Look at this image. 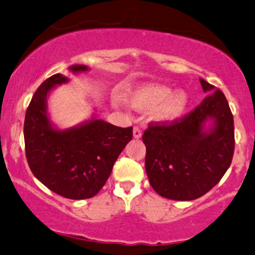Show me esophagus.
<instances>
[{"mask_svg": "<svg viewBox=\"0 0 255 255\" xmlns=\"http://www.w3.org/2000/svg\"><path fill=\"white\" fill-rule=\"evenodd\" d=\"M132 133H133V137H135V138H139V137H141V136H142L141 128H137V127H135V128H133Z\"/></svg>", "mask_w": 255, "mask_h": 255, "instance_id": "34e87169", "label": "esophagus"}]
</instances>
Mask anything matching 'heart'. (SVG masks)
<instances>
[{"label":"heart","instance_id":"b5f03b06","mask_svg":"<svg viewBox=\"0 0 255 255\" xmlns=\"http://www.w3.org/2000/svg\"><path fill=\"white\" fill-rule=\"evenodd\" d=\"M127 102L136 111L150 109V117L154 122L171 124L185 114L190 98L183 90L171 92L170 87L165 85L147 83L131 90L127 96Z\"/></svg>","mask_w":255,"mask_h":255}]
</instances>
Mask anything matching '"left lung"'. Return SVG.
Returning <instances> with one entry per match:
<instances>
[{
	"mask_svg": "<svg viewBox=\"0 0 255 255\" xmlns=\"http://www.w3.org/2000/svg\"><path fill=\"white\" fill-rule=\"evenodd\" d=\"M199 81L208 94L201 105L180 122L150 124L142 136L150 186L174 201H193L212 190L234 157V117L226 97Z\"/></svg>",
	"mask_w": 255,
	"mask_h": 255,
	"instance_id": "obj_1",
	"label": "left lung"
}]
</instances>
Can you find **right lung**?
Instances as JSON below:
<instances>
[{"label": "right lung", "mask_w": 255, "mask_h": 255, "mask_svg": "<svg viewBox=\"0 0 255 255\" xmlns=\"http://www.w3.org/2000/svg\"><path fill=\"white\" fill-rule=\"evenodd\" d=\"M73 74L89 70L75 64ZM69 79L54 74L36 90L26 109L24 141L34 176L54 193L69 199H87L105 186L114 163L132 138V128H118L94 113L76 127L58 128L50 118L47 97Z\"/></svg>", "instance_id": "obj_1"}]
</instances>
